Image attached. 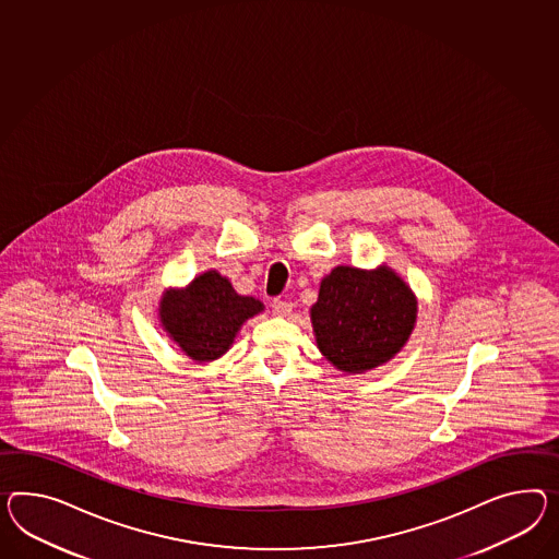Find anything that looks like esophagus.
I'll use <instances>...</instances> for the list:
<instances>
[{
	"instance_id": "34e87169",
	"label": "esophagus",
	"mask_w": 559,
	"mask_h": 559,
	"mask_svg": "<svg viewBox=\"0 0 559 559\" xmlns=\"http://www.w3.org/2000/svg\"><path fill=\"white\" fill-rule=\"evenodd\" d=\"M272 310L275 316H287L292 312V304L286 300H280V298H275L272 301Z\"/></svg>"
}]
</instances>
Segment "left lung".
<instances>
[{"label":"left lung","instance_id":"1","mask_svg":"<svg viewBox=\"0 0 559 559\" xmlns=\"http://www.w3.org/2000/svg\"><path fill=\"white\" fill-rule=\"evenodd\" d=\"M417 301L386 267L341 265L320 284L312 306L316 343L341 371L362 372L395 357L414 330Z\"/></svg>","mask_w":559,"mask_h":559}]
</instances>
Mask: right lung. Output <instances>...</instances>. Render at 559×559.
I'll list each match as a JSON object with an SVG mask.
<instances>
[{
    "label": "right lung",
    "instance_id": "1",
    "mask_svg": "<svg viewBox=\"0 0 559 559\" xmlns=\"http://www.w3.org/2000/svg\"><path fill=\"white\" fill-rule=\"evenodd\" d=\"M261 310V301L239 296L227 277L206 272L187 289L168 292L159 304V318L174 343L202 362L227 353L245 320Z\"/></svg>",
    "mask_w": 559,
    "mask_h": 559
}]
</instances>
